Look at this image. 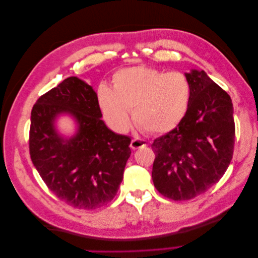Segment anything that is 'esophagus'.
<instances>
[{"label":"esophagus","instance_id":"obj_1","mask_svg":"<svg viewBox=\"0 0 258 258\" xmlns=\"http://www.w3.org/2000/svg\"><path fill=\"white\" fill-rule=\"evenodd\" d=\"M146 146V143L141 141V140H137V139H134L130 143V147L132 148V150H138V148H142V147H145Z\"/></svg>","mask_w":258,"mask_h":258}]
</instances>
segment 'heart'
I'll list each match as a JSON object with an SVG mask.
<instances>
[{"instance_id":"heart-1","label":"heart","mask_w":258,"mask_h":258,"mask_svg":"<svg viewBox=\"0 0 258 258\" xmlns=\"http://www.w3.org/2000/svg\"><path fill=\"white\" fill-rule=\"evenodd\" d=\"M113 87L100 84L97 96L101 113L114 131L130 127V110L138 126L151 135L177 127L188 111L191 86L181 72L139 66L113 75Z\"/></svg>"}]
</instances>
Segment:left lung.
Returning <instances> with one entry per match:
<instances>
[{
  "label": "left lung",
  "instance_id": "1",
  "mask_svg": "<svg viewBox=\"0 0 258 258\" xmlns=\"http://www.w3.org/2000/svg\"><path fill=\"white\" fill-rule=\"evenodd\" d=\"M185 76L191 86L188 111L177 127L152 144L154 185L175 201L197 197L220 181L232 159L236 136L228 93L205 71Z\"/></svg>",
  "mask_w": 258,
  "mask_h": 258
}]
</instances>
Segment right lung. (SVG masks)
Here are the masks:
<instances>
[{
	"label": "right lung",
	"mask_w": 258,
	"mask_h": 258,
	"mask_svg": "<svg viewBox=\"0 0 258 258\" xmlns=\"http://www.w3.org/2000/svg\"><path fill=\"white\" fill-rule=\"evenodd\" d=\"M62 112L78 122L70 139L54 128ZM101 117L97 93L75 76L44 93L31 112V160L54 196L76 209L93 210L112 201L131 154V139L108 129Z\"/></svg>",
	"instance_id": "obj_1"
}]
</instances>
